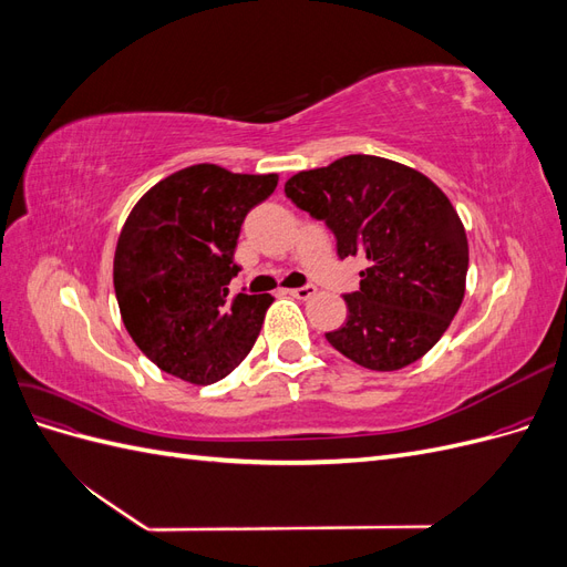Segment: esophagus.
Instances as JSON below:
<instances>
[{
  "mask_svg": "<svg viewBox=\"0 0 567 567\" xmlns=\"http://www.w3.org/2000/svg\"><path fill=\"white\" fill-rule=\"evenodd\" d=\"M286 293H290L298 300H307V298H312L317 293V288L315 286H300V288H288Z\"/></svg>",
  "mask_w": 567,
  "mask_h": 567,
  "instance_id": "34e87169",
  "label": "esophagus"
}]
</instances>
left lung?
<instances>
[{
  "label": "left lung",
  "instance_id": "8db88e82",
  "mask_svg": "<svg viewBox=\"0 0 567 567\" xmlns=\"http://www.w3.org/2000/svg\"><path fill=\"white\" fill-rule=\"evenodd\" d=\"M284 192L329 225L340 257L369 262L346 296L348 321L326 340L371 371L414 364L466 293L468 238L450 198L419 169L362 153L302 169Z\"/></svg>",
  "mask_w": 567,
  "mask_h": 567
}]
</instances>
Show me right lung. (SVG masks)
Masks as SVG:
<instances>
[{
    "label": "right lung",
    "instance_id": "add662e5",
    "mask_svg": "<svg viewBox=\"0 0 567 567\" xmlns=\"http://www.w3.org/2000/svg\"><path fill=\"white\" fill-rule=\"evenodd\" d=\"M279 175H238L200 163L161 179L120 231L113 286L132 340L169 375L210 385L244 362L269 293H229L234 250L250 208Z\"/></svg>",
    "mask_w": 567,
    "mask_h": 567
}]
</instances>
